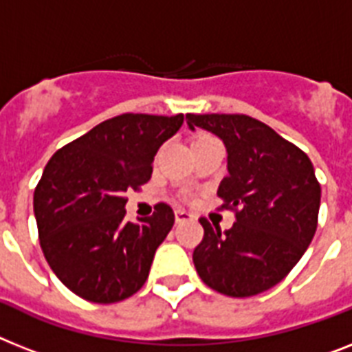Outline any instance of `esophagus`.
I'll use <instances>...</instances> for the list:
<instances>
[{
  "label": "esophagus",
  "instance_id": "esophagus-1",
  "mask_svg": "<svg viewBox=\"0 0 352 352\" xmlns=\"http://www.w3.org/2000/svg\"><path fill=\"white\" fill-rule=\"evenodd\" d=\"M174 216H176V223H185V221H190L192 219V214L187 210H183V208H176L174 210Z\"/></svg>",
  "mask_w": 352,
  "mask_h": 352
}]
</instances>
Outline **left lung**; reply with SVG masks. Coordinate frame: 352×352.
I'll list each match as a JSON object with an SVG mask.
<instances>
[{
  "label": "left lung",
  "mask_w": 352,
  "mask_h": 352,
  "mask_svg": "<svg viewBox=\"0 0 352 352\" xmlns=\"http://www.w3.org/2000/svg\"><path fill=\"white\" fill-rule=\"evenodd\" d=\"M223 140L228 176L217 188L221 208L235 212L230 230L212 228L192 254L197 275L228 297H254L274 287L300 261L318 225L320 183L297 145L248 115H187Z\"/></svg>",
  "instance_id": "obj_1"
}]
</instances>
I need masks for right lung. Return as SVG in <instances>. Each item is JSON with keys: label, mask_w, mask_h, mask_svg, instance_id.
I'll return each mask as SVG.
<instances>
[{"label": "right lung", "mask_w": 352, "mask_h": 352, "mask_svg": "<svg viewBox=\"0 0 352 352\" xmlns=\"http://www.w3.org/2000/svg\"><path fill=\"white\" fill-rule=\"evenodd\" d=\"M182 124V113H124L60 147L46 164L34 192L41 250L60 283L84 300L120 302L149 277L174 212L158 203L153 216L126 221V192L149 182L160 145Z\"/></svg>", "instance_id": "right-lung-1"}]
</instances>
